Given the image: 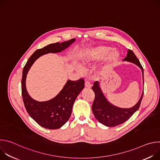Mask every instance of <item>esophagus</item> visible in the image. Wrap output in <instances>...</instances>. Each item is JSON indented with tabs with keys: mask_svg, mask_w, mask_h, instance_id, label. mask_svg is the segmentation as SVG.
I'll return each mask as SVG.
<instances>
[{
	"mask_svg": "<svg viewBox=\"0 0 160 160\" xmlns=\"http://www.w3.org/2000/svg\"><path fill=\"white\" fill-rule=\"evenodd\" d=\"M85 86L87 87V88H91V87H92V83H91L88 80H85Z\"/></svg>",
	"mask_w": 160,
	"mask_h": 160,
	"instance_id": "obj_1",
	"label": "esophagus"
}]
</instances>
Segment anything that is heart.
<instances>
[{"label": "heart", "instance_id": "obj_1", "mask_svg": "<svg viewBox=\"0 0 160 160\" xmlns=\"http://www.w3.org/2000/svg\"><path fill=\"white\" fill-rule=\"evenodd\" d=\"M111 49V48L109 46L101 45V46L88 51L82 58V65L86 66L93 61L104 58L107 54V59L109 62L115 61L118 58L119 52L115 49H113L110 52Z\"/></svg>", "mask_w": 160, "mask_h": 160}]
</instances>
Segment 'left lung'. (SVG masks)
Instances as JSON below:
<instances>
[{"instance_id":"left-lung-1","label":"left lung","mask_w":160,"mask_h":160,"mask_svg":"<svg viewBox=\"0 0 160 160\" xmlns=\"http://www.w3.org/2000/svg\"><path fill=\"white\" fill-rule=\"evenodd\" d=\"M123 60L138 65L142 70L144 79L143 68L132 51L128 49L127 55ZM92 88L95 94V99L92 106L94 115L101 123L109 127L119 125L128 120L133 114L139 109L144 94L143 91L141 99L134 106L128 109H123L112 105L106 100L99 87L98 82L96 81L94 83Z\"/></svg>"}]
</instances>
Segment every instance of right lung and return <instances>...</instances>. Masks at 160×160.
<instances>
[{"label": "right lung", "mask_w": 160, "mask_h": 160, "mask_svg": "<svg viewBox=\"0 0 160 160\" xmlns=\"http://www.w3.org/2000/svg\"><path fill=\"white\" fill-rule=\"evenodd\" d=\"M72 38L62 43L56 42L37 50L28 59L25 64L21 80V93L25 107L29 115L41 127L48 129L61 128L69 120L74 102L79 93L84 88V80H68L61 92L53 99L38 102L33 99L26 88V77L30 67L40 56L49 52H60L74 42Z\"/></svg>", "instance_id": "obj_1"}]
</instances>
